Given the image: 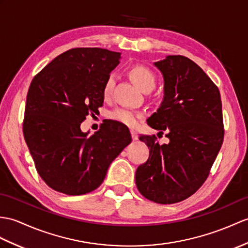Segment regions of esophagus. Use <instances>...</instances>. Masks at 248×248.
Listing matches in <instances>:
<instances>
[{
    "label": "esophagus",
    "mask_w": 248,
    "mask_h": 248,
    "mask_svg": "<svg viewBox=\"0 0 248 248\" xmlns=\"http://www.w3.org/2000/svg\"><path fill=\"white\" fill-rule=\"evenodd\" d=\"M131 135H132V140H136L138 138L136 131H134V130H131Z\"/></svg>",
    "instance_id": "1"
}]
</instances>
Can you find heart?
Segmentation results:
<instances>
[{
  "instance_id": "1",
  "label": "heart",
  "mask_w": 248,
  "mask_h": 248,
  "mask_svg": "<svg viewBox=\"0 0 248 248\" xmlns=\"http://www.w3.org/2000/svg\"><path fill=\"white\" fill-rule=\"evenodd\" d=\"M129 76L138 88L143 92H150L154 88L155 83H156V76H155L154 72L149 66L140 64V63H136V64L130 66ZM115 83H116V77H115V75H108L102 86V96L106 100L111 98ZM108 117L124 125L135 126L140 122V119L142 118V114L137 111L129 110V108H118L111 111L110 114H108Z\"/></svg>"
}]
</instances>
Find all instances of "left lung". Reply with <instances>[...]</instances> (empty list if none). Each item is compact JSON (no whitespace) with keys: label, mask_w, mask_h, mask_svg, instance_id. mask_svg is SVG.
I'll return each instance as SVG.
<instances>
[{"label":"left lung","mask_w":248,"mask_h":248,"mask_svg":"<svg viewBox=\"0 0 248 248\" xmlns=\"http://www.w3.org/2000/svg\"><path fill=\"white\" fill-rule=\"evenodd\" d=\"M165 79L164 100L148 124L169 138L140 135L150 154L138 166L135 183L146 199L158 204L186 200L203 185L224 140L220 91L197 63L184 56L155 62Z\"/></svg>","instance_id":"1"}]
</instances>
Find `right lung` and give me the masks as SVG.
<instances>
[{
    "instance_id": "obj_1",
    "label": "right lung",
    "mask_w": 248,
    "mask_h": 248,
    "mask_svg": "<svg viewBox=\"0 0 248 248\" xmlns=\"http://www.w3.org/2000/svg\"><path fill=\"white\" fill-rule=\"evenodd\" d=\"M119 58L105 48H72L32 79L23 134L39 175L56 191L80 195L97 189L132 140L129 129L118 123L102 124L91 136L80 130L102 106L103 83Z\"/></svg>"
}]
</instances>
